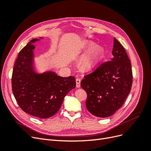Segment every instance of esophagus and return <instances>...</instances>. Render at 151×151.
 <instances>
[{
  "label": "esophagus",
  "instance_id": "esophagus-1",
  "mask_svg": "<svg viewBox=\"0 0 151 151\" xmlns=\"http://www.w3.org/2000/svg\"><path fill=\"white\" fill-rule=\"evenodd\" d=\"M81 87V79L77 78L76 79V88H79Z\"/></svg>",
  "mask_w": 151,
  "mask_h": 151
}]
</instances>
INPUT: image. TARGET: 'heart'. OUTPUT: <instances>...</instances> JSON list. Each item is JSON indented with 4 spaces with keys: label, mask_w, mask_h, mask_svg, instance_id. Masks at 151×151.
<instances>
[{
    "label": "heart",
    "mask_w": 151,
    "mask_h": 151,
    "mask_svg": "<svg viewBox=\"0 0 151 151\" xmlns=\"http://www.w3.org/2000/svg\"><path fill=\"white\" fill-rule=\"evenodd\" d=\"M83 47L91 49L88 53L84 54L80 58L79 62L81 69L88 72L95 68L102 60L104 55V50L101 46H96L95 43L91 42H84Z\"/></svg>",
    "instance_id": "b5f03b06"
}]
</instances>
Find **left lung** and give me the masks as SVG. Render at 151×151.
I'll return each mask as SVG.
<instances>
[{
	"label": "left lung",
	"instance_id": "left-lung-1",
	"mask_svg": "<svg viewBox=\"0 0 151 151\" xmlns=\"http://www.w3.org/2000/svg\"><path fill=\"white\" fill-rule=\"evenodd\" d=\"M111 61L84 76L81 86L88 94L86 108L92 115L106 118L124 103L132 84L131 63L125 50L114 38Z\"/></svg>",
	"mask_w": 151,
	"mask_h": 151
}]
</instances>
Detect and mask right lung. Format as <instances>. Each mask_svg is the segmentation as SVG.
<instances>
[{
    "mask_svg": "<svg viewBox=\"0 0 151 151\" xmlns=\"http://www.w3.org/2000/svg\"><path fill=\"white\" fill-rule=\"evenodd\" d=\"M31 40L18 54L12 76V89L20 108L40 118L53 116L67 93L76 88L74 76L62 77L53 71L38 73L34 67L33 43Z\"/></svg>",
    "mask_w": 151,
    "mask_h": 151,
    "instance_id": "right-lung-1",
    "label": "right lung"
}]
</instances>
